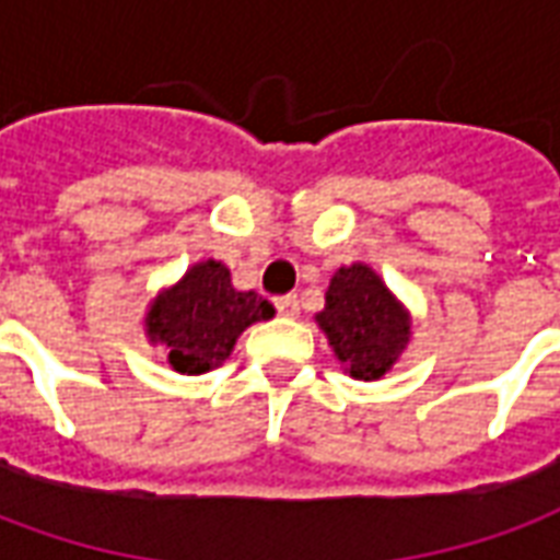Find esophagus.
<instances>
[{
	"mask_svg": "<svg viewBox=\"0 0 560 560\" xmlns=\"http://www.w3.org/2000/svg\"><path fill=\"white\" fill-rule=\"evenodd\" d=\"M276 308H279V315L296 317L300 315V300H296L293 293H288V296H279V300H276Z\"/></svg>",
	"mask_w": 560,
	"mask_h": 560,
	"instance_id": "esophagus-1",
	"label": "esophagus"
}]
</instances>
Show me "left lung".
I'll use <instances>...</instances> for the list:
<instances>
[{"label": "left lung", "instance_id": "left-lung-1", "mask_svg": "<svg viewBox=\"0 0 560 560\" xmlns=\"http://www.w3.org/2000/svg\"><path fill=\"white\" fill-rule=\"evenodd\" d=\"M324 300L315 320L345 375L381 381L411 345L413 317L408 305L369 264L336 269Z\"/></svg>", "mask_w": 560, "mask_h": 560}]
</instances>
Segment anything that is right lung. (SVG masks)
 Here are the masks:
<instances>
[{"mask_svg":"<svg viewBox=\"0 0 560 560\" xmlns=\"http://www.w3.org/2000/svg\"><path fill=\"white\" fill-rule=\"evenodd\" d=\"M276 308L255 291H236L231 269L221 260H197L179 281L161 288L149 303L143 332L149 345L167 351V363L179 375H207L231 357L233 345L257 320H269Z\"/></svg>","mask_w":560,"mask_h":560,"instance_id":"right-lung-1","label":"right lung"}]
</instances>
